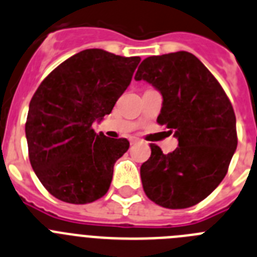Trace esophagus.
Instances as JSON below:
<instances>
[{
	"label": "esophagus",
	"instance_id": "obj_1",
	"mask_svg": "<svg viewBox=\"0 0 257 257\" xmlns=\"http://www.w3.org/2000/svg\"><path fill=\"white\" fill-rule=\"evenodd\" d=\"M138 141H140V140H138V138H136V137H132L131 140H129V142H131V145H133V144H137Z\"/></svg>",
	"mask_w": 257,
	"mask_h": 257
}]
</instances>
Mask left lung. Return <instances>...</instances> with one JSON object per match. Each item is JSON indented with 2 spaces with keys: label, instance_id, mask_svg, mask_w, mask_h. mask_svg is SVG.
Here are the masks:
<instances>
[{
  "label": "left lung",
  "instance_id": "8db88e82",
  "mask_svg": "<svg viewBox=\"0 0 257 257\" xmlns=\"http://www.w3.org/2000/svg\"><path fill=\"white\" fill-rule=\"evenodd\" d=\"M135 79L160 91L156 121L178 140L169 154L150 145V159L141 166L145 193L164 208L195 206L224 180L236 149L233 106L215 76L187 51L146 58Z\"/></svg>",
  "mask_w": 257,
  "mask_h": 257
}]
</instances>
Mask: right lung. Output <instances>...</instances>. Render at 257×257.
Masks as SVG:
<instances>
[{
    "mask_svg": "<svg viewBox=\"0 0 257 257\" xmlns=\"http://www.w3.org/2000/svg\"><path fill=\"white\" fill-rule=\"evenodd\" d=\"M140 61L86 49L51 71L33 94L26 122L30 162L57 199L86 204L110 189L129 141L97 135L91 125L112 111Z\"/></svg>",
    "mask_w": 257,
    "mask_h": 257,
    "instance_id": "1",
    "label": "right lung"
}]
</instances>
